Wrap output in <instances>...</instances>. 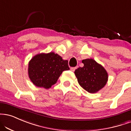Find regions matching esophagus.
Segmentation results:
<instances>
[{
	"mask_svg": "<svg viewBox=\"0 0 131 131\" xmlns=\"http://www.w3.org/2000/svg\"><path fill=\"white\" fill-rule=\"evenodd\" d=\"M77 68H78V67H71L70 68V70H71V71H72L74 72L75 70H76Z\"/></svg>",
	"mask_w": 131,
	"mask_h": 131,
	"instance_id": "34e87169",
	"label": "esophagus"
}]
</instances>
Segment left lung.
<instances>
[{"label":"left lung","instance_id":"1","mask_svg":"<svg viewBox=\"0 0 131 131\" xmlns=\"http://www.w3.org/2000/svg\"><path fill=\"white\" fill-rule=\"evenodd\" d=\"M84 64L75 70L79 84L90 93L97 92L106 84L108 75L105 69L93 59L83 60Z\"/></svg>","mask_w":131,"mask_h":131}]
</instances>
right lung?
<instances>
[{"label":"right lung","instance_id":"obj_1","mask_svg":"<svg viewBox=\"0 0 131 131\" xmlns=\"http://www.w3.org/2000/svg\"><path fill=\"white\" fill-rule=\"evenodd\" d=\"M70 70L68 61L53 52L35 56L29 64L31 81L38 87L49 89L55 84L63 71Z\"/></svg>","mask_w":131,"mask_h":131}]
</instances>
